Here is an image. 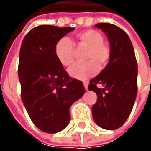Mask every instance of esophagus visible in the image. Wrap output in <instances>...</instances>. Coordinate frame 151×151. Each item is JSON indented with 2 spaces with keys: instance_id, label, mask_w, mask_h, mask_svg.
Masks as SVG:
<instances>
[{
  "instance_id": "34e87169",
  "label": "esophagus",
  "mask_w": 151,
  "mask_h": 151,
  "mask_svg": "<svg viewBox=\"0 0 151 151\" xmlns=\"http://www.w3.org/2000/svg\"><path fill=\"white\" fill-rule=\"evenodd\" d=\"M84 86H85V89H86V91L88 90V89H87V86H88V83H86V82H84Z\"/></svg>"
}]
</instances>
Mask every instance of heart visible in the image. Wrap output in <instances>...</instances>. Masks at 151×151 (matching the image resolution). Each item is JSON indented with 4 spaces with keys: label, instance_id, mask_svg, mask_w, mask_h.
Returning <instances> with one entry per match:
<instances>
[{
    "label": "heart",
    "instance_id": "obj_1",
    "mask_svg": "<svg viewBox=\"0 0 151 151\" xmlns=\"http://www.w3.org/2000/svg\"><path fill=\"white\" fill-rule=\"evenodd\" d=\"M80 46L87 48L85 58L87 61L78 62L70 67L68 72L73 78L86 80L95 75L101 67L107 64L110 58V49L103 43V37L95 30H86L76 34ZM55 53L58 60L64 66H69L75 59V46L69 38H60L55 45Z\"/></svg>",
    "mask_w": 151,
    "mask_h": 151
}]
</instances>
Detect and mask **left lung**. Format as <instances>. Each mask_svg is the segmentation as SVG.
I'll use <instances>...</instances> for the list:
<instances>
[{
	"mask_svg": "<svg viewBox=\"0 0 151 151\" xmlns=\"http://www.w3.org/2000/svg\"><path fill=\"white\" fill-rule=\"evenodd\" d=\"M96 27L107 35L110 44L109 62L101 72L91 80L88 89L95 91L97 101L92 117L99 127L107 130L120 128L134 107L137 96L138 65L133 44L128 34L111 23H97ZM103 86L102 88L97 87Z\"/></svg>",
	"mask_w": 151,
	"mask_h": 151,
	"instance_id": "1",
	"label": "left lung"
}]
</instances>
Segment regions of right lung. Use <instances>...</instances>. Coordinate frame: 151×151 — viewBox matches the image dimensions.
I'll return each mask as SVG.
<instances>
[{
  "mask_svg": "<svg viewBox=\"0 0 151 151\" xmlns=\"http://www.w3.org/2000/svg\"><path fill=\"white\" fill-rule=\"evenodd\" d=\"M74 29L40 25L27 33L21 45L22 101L32 123L45 133L55 134L66 127L70 107L85 92L82 82L69 76L55 53L57 42Z\"/></svg>",
  "mask_w": 151,
  "mask_h": 151,
  "instance_id": "add662e5",
  "label": "right lung"
}]
</instances>
